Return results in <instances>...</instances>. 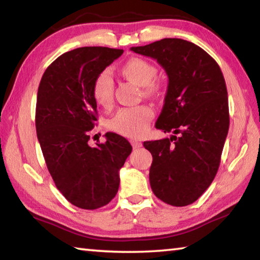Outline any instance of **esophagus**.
Returning a JSON list of instances; mask_svg holds the SVG:
<instances>
[{
  "label": "esophagus",
  "instance_id": "obj_1",
  "mask_svg": "<svg viewBox=\"0 0 260 260\" xmlns=\"http://www.w3.org/2000/svg\"><path fill=\"white\" fill-rule=\"evenodd\" d=\"M131 143V145H132V147H134L135 149H137V148H140L141 146H143V144L140 143V141H138V140H131L130 141Z\"/></svg>",
  "mask_w": 260,
  "mask_h": 260
}]
</instances>
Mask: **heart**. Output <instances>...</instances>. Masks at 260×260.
<instances>
[{"mask_svg": "<svg viewBox=\"0 0 260 260\" xmlns=\"http://www.w3.org/2000/svg\"><path fill=\"white\" fill-rule=\"evenodd\" d=\"M123 75L136 85L144 87V94L148 96L157 95L160 86L154 81L157 69L150 62L140 57H134L122 68ZM114 81L110 70L102 71L95 78L92 84V96L99 105L107 107L113 101ZM153 110L147 105L135 107H123L116 112L109 122L111 130L125 137H140L148 128V123L153 119Z\"/></svg>", "mask_w": 260, "mask_h": 260, "instance_id": "heart-1", "label": "heart"}]
</instances>
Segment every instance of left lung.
Returning <instances> with one entry per match:
<instances>
[{"label":"left lung","instance_id":"1","mask_svg":"<svg viewBox=\"0 0 260 260\" xmlns=\"http://www.w3.org/2000/svg\"><path fill=\"white\" fill-rule=\"evenodd\" d=\"M130 50L157 61L169 78L155 126L173 135L144 143L153 155L151 190L161 202L187 206L207 190L221 161L230 125L223 73L208 53L184 39L164 38Z\"/></svg>","mask_w":260,"mask_h":260}]
</instances>
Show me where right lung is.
Instances as JSON below:
<instances>
[{
  "label": "right lung",
  "instance_id": "obj_1",
  "mask_svg": "<svg viewBox=\"0 0 260 260\" xmlns=\"http://www.w3.org/2000/svg\"><path fill=\"white\" fill-rule=\"evenodd\" d=\"M123 50L79 47L58 56L42 77L37 92L36 131L48 172L68 202L82 209L109 204L119 190L120 169L132 147L112 132L91 147L97 121L95 78Z\"/></svg>",
  "mask_w": 260,
  "mask_h": 260
}]
</instances>
